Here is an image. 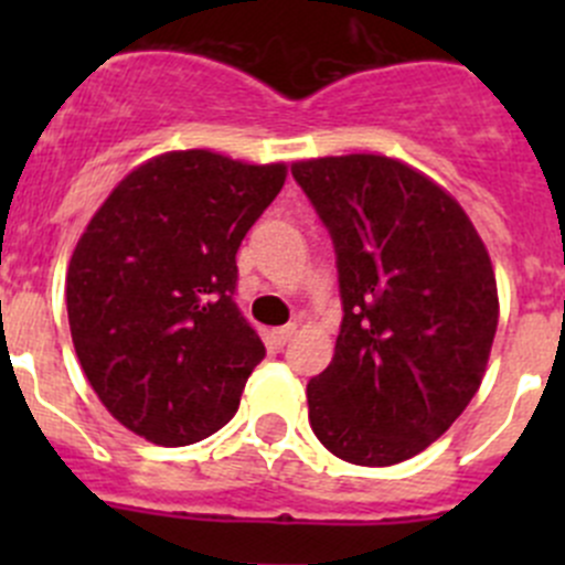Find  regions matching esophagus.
<instances>
[{
  "label": "esophagus",
  "mask_w": 565,
  "mask_h": 565,
  "mask_svg": "<svg viewBox=\"0 0 565 565\" xmlns=\"http://www.w3.org/2000/svg\"><path fill=\"white\" fill-rule=\"evenodd\" d=\"M295 333H298V328H295V324H284V328H276V330H273L270 339H273V344H276L278 350H281V347H287L289 341H292V335H295Z\"/></svg>",
  "instance_id": "34e87169"
}]
</instances>
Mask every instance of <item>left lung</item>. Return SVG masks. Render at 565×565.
<instances>
[{
  "label": "left lung",
  "mask_w": 565,
  "mask_h": 565,
  "mask_svg": "<svg viewBox=\"0 0 565 565\" xmlns=\"http://www.w3.org/2000/svg\"><path fill=\"white\" fill-rule=\"evenodd\" d=\"M335 248L341 330L309 380V424L333 457L388 467L465 413L498 330V281L476 226L437 182L385 156L298 161Z\"/></svg>",
  "instance_id": "8db88e82"
}]
</instances>
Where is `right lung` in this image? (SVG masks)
Segmentation results:
<instances>
[{"mask_svg": "<svg viewBox=\"0 0 565 565\" xmlns=\"http://www.w3.org/2000/svg\"><path fill=\"white\" fill-rule=\"evenodd\" d=\"M284 180V163L167 152L93 215L67 267V319L89 385L125 429L177 448L237 413L265 344L235 303V256Z\"/></svg>", "mask_w": 565, "mask_h": 565, "instance_id": "add662e5", "label": "right lung"}]
</instances>
